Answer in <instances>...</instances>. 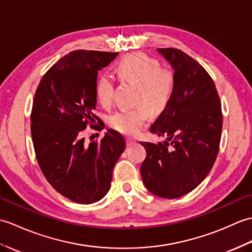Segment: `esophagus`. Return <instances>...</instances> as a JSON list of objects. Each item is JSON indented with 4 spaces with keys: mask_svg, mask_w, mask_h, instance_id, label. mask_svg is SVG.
<instances>
[{
    "mask_svg": "<svg viewBox=\"0 0 252 252\" xmlns=\"http://www.w3.org/2000/svg\"><path fill=\"white\" fill-rule=\"evenodd\" d=\"M135 142H136L135 139H132V138H127V143H128V145L133 144Z\"/></svg>",
    "mask_w": 252,
    "mask_h": 252,
    "instance_id": "obj_1",
    "label": "esophagus"
}]
</instances>
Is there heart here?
<instances>
[{"instance_id":"1","label":"heart","mask_w":252,"mask_h":252,"mask_svg":"<svg viewBox=\"0 0 252 252\" xmlns=\"http://www.w3.org/2000/svg\"><path fill=\"white\" fill-rule=\"evenodd\" d=\"M114 73L122 82L135 84V108L122 109L111 115L110 125L126 135H135L148 121L150 112L158 114L168 103L173 92V75L161 69L158 61L143 54L125 56L114 68ZM96 97L103 107H111L114 98V82L107 73L98 76Z\"/></svg>"}]
</instances>
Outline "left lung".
I'll return each instance as SVG.
<instances>
[{"label":"left lung","mask_w":252,"mask_h":252,"mask_svg":"<svg viewBox=\"0 0 252 252\" xmlns=\"http://www.w3.org/2000/svg\"><path fill=\"white\" fill-rule=\"evenodd\" d=\"M173 69V92L150 131L164 143L140 142L147 158L140 167L151 193L178 198L200 184L214 166L221 140L222 111L215 82L182 50L158 48Z\"/></svg>","instance_id":"8db88e82"}]
</instances>
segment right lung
<instances>
[{
  "label": "right lung",
  "instance_id": "1",
  "mask_svg": "<svg viewBox=\"0 0 252 252\" xmlns=\"http://www.w3.org/2000/svg\"><path fill=\"white\" fill-rule=\"evenodd\" d=\"M117 55L71 52L43 75L33 99L31 136L37 163L56 191L79 204L105 196L126 147L124 137L114 129H108L101 141L86 143L82 137L87 124L101 123L94 114L98 71Z\"/></svg>",
  "mask_w": 252,
  "mask_h": 252
}]
</instances>
